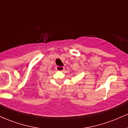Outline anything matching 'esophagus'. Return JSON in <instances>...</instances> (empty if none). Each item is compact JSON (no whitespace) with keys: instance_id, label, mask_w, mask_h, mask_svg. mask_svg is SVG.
<instances>
[{"instance_id":"34e87169","label":"esophagus","mask_w":128,"mask_h":128,"mask_svg":"<svg viewBox=\"0 0 128 128\" xmlns=\"http://www.w3.org/2000/svg\"><path fill=\"white\" fill-rule=\"evenodd\" d=\"M56 69V70H58V71L62 72L64 70V67H61V66H57Z\"/></svg>"}]
</instances>
